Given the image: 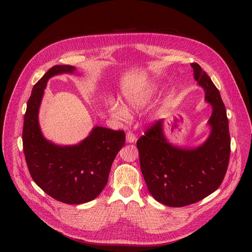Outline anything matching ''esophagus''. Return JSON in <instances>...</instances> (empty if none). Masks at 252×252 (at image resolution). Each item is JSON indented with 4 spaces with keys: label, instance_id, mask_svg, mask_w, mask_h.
<instances>
[{
    "label": "esophagus",
    "instance_id": "esophagus-1",
    "mask_svg": "<svg viewBox=\"0 0 252 252\" xmlns=\"http://www.w3.org/2000/svg\"><path fill=\"white\" fill-rule=\"evenodd\" d=\"M135 135H134V133H132V132H130V131H128L127 133H126V141L127 142H134L135 141Z\"/></svg>",
    "mask_w": 252,
    "mask_h": 252
}]
</instances>
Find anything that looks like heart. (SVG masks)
Here are the masks:
<instances>
[{
  "label": "heart",
  "instance_id": "1",
  "mask_svg": "<svg viewBox=\"0 0 252 252\" xmlns=\"http://www.w3.org/2000/svg\"><path fill=\"white\" fill-rule=\"evenodd\" d=\"M154 90L150 88L142 89L138 92H130L125 94L124 100L127 109L137 110L142 106H145L151 100V98L154 95ZM107 111H109L112 117L116 119L126 120L129 117V114L126 107L115 100H111L109 102V109H107Z\"/></svg>",
  "mask_w": 252,
  "mask_h": 252
}]
</instances>
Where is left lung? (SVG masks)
<instances>
[{"mask_svg": "<svg viewBox=\"0 0 252 252\" xmlns=\"http://www.w3.org/2000/svg\"><path fill=\"white\" fill-rule=\"evenodd\" d=\"M194 80L212 105L211 131L195 149L172 146L163 134V120L155 123L136 141L140 169L150 193L160 203L182 207L217 190L225 176L230 157V134L220 91L201 66L193 63Z\"/></svg>", "mask_w": 252, "mask_h": 252, "instance_id": "left-lung-1", "label": "left lung"}]
</instances>
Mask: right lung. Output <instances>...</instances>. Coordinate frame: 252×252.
I'll return each mask as SVG.
<instances>
[{"label": "right lung", "instance_id": "1", "mask_svg": "<svg viewBox=\"0 0 252 252\" xmlns=\"http://www.w3.org/2000/svg\"><path fill=\"white\" fill-rule=\"evenodd\" d=\"M75 70L73 65H54L33 86L23 127V149L33 182L47 194L67 204L89 202L100 193L126 141L124 130L102 126L94 127L76 146H57L43 136L38 115L48 80Z\"/></svg>", "mask_w": 252, "mask_h": 252}]
</instances>
